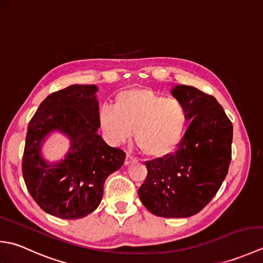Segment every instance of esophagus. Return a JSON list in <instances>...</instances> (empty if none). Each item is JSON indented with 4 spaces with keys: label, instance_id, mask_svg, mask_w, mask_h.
<instances>
[{
    "label": "esophagus",
    "instance_id": "esophagus-1",
    "mask_svg": "<svg viewBox=\"0 0 263 263\" xmlns=\"http://www.w3.org/2000/svg\"><path fill=\"white\" fill-rule=\"evenodd\" d=\"M138 159L136 158V157H133L132 155H130V154H127L126 155V157H125V161H124V164L126 165V166H128V165H131L132 163H136Z\"/></svg>",
    "mask_w": 263,
    "mask_h": 263
}]
</instances>
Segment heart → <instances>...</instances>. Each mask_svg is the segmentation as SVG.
<instances>
[{"label":"heart","mask_w":263,"mask_h":263,"mask_svg":"<svg viewBox=\"0 0 263 263\" xmlns=\"http://www.w3.org/2000/svg\"><path fill=\"white\" fill-rule=\"evenodd\" d=\"M98 121L110 142L127 141L135 132L136 144L143 155L163 158L182 142L189 113L176 98H167L152 89H131L117 95L115 108L103 105Z\"/></svg>","instance_id":"heart-1"}]
</instances>
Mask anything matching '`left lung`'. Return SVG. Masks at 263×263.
I'll list each match as a JSON object with an SVG mask.
<instances>
[{"label":"left lung","mask_w":263,"mask_h":263,"mask_svg":"<svg viewBox=\"0 0 263 263\" xmlns=\"http://www.w3.org/2000/svg\"><path fill=\"white\" fill-rule=\"evenodd\" d=\"M172 93L185 105L191 123L175 153L146 161L148 174L138 192L152 214L185 218L202 210L224 182L233 124L211 95L183 85Z\"/></svg>","instance_id":"obj_1"}]
</instances>
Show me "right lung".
<instances>
[{"mask_svg": "<svg viewBox=\"0 0 263 263\" xmlns=\"http://www.w3.org/2000/svg\"><path fill=\"white\" fill-rule=\"evenodd\" d=\"M95 85H72L43 100L28 124L22 157L27 190L41 208L62 219H79L99 205L104 183L124 164L125 153L109 147L97 131L98 102ZM71 139L64 161L48 165L40 142L49 132Z\"/></svg>", "mask_w": 263, "mask_h": 263, "instance_id": "obj_1", "label": "right lung"}]
</instances>
